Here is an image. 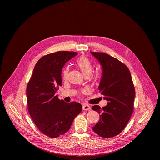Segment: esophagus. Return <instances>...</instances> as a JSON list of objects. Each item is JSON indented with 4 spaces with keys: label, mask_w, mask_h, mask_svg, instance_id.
Instances as JSON below:
<instances>
[{
    "label": "esophagus",
    "mask_w": 160,
    "mask_h": 160,
    "mask_svg": "<svg viewBox=\"0 0 160 160\" xmlns=\"http://www.w3.org/2000/svg\"><path fill=\"white\" fill-rule=\"evenodd\" d=\"M91 109V107L88 104H84L83 106V110H89Z\"/></svg>",
    "instance_id": "obj_1"
}]
</instances>
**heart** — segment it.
<instances>
[{"instance_id": "heart-1", "label": "heart", "mask_w": 160, "mask_h": 160, "mask_svg": "<svg viewBox=\"0 0 160 160\" xmlns=\"http://www.w3.org/2000/svg\"><path fill=\"white\" fill-rule=\"evenodd\" d=\"M77 63L79 66L80 68L81 69L82 72L83 73L84 76L88 77L91 74L92 72L93 71V67L91 61L85 56H82L80 57L77 60ZM69 68L67 67L63 71V77L65 79L68 78V75ZM101 77L99 73L97 72L92 77V80L94 81H97L99 80Z\"/></svg>"}]
</instances>
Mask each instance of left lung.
<instances>
[{"label":"left lung","mask_w":160,"mask_h":160,"mask_svg":"<svg viewBox=\"0 0 160 160\" xmlns=\"http://www.w3.org/2000/svg\"><path fill=\"white\" fill-rule=\"evenodd\" d=\"M91 53L101 66L98 89L108 101L106 106L92 107L100 116L92 129L103 138L114 137L124 129L133 112L134 86L129 69L121 61L105 53Z\"/></svg>","instance_id":"left-lung-1"}]
</instances>
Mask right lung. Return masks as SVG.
Returning a JSON list of instances; mask_svg holds the SVG:
<instances>
[{"label": "right lung", "mask_w": 160, "mask_h": 160, "mask_svg": "<svg viewBox=\"0 0 160 160\" xmlns=\"http://www.w3.org/2000/svg\"><path fill=\"white\" fill-rule=\"evenodd\" d=\"M77 53L60 51L42 57L27 86L29 113L38 129L47 136L56 138L66 133L82 110L80 103L66 102L56 94L62 86V69Z\"/></svg>", "instance_id": "obj_1"}]
</instances>
